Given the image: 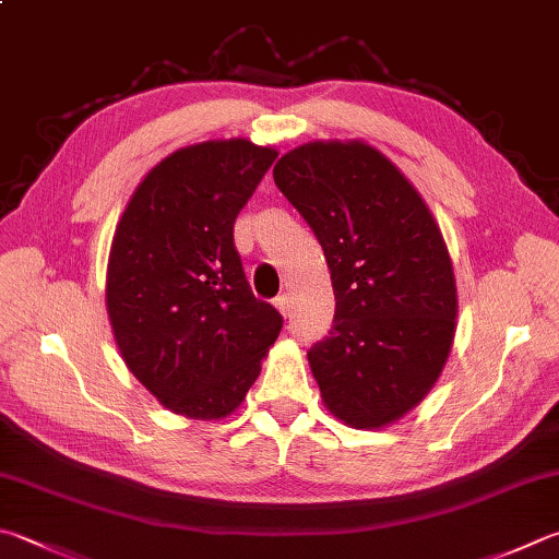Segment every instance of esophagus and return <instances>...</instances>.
<instances>
[{"label": "esophagus", "mask_w": 559, "mask_h": 559, "mask_svg": "<svg viewBox=\"0 0 559 559\" xmlns=\"http://www.w3.org/2000/svg\"><path fill=\"white\" fill-rule=\"evenodd\" d=\"M275 307L280 309L282 316H292V299H289V294H280V297L275 299Z\"/></svg>", "instance_id": "esophagus-1"}]
</instances>
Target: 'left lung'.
<instances>
[{"label": "left lung", "instance_id": "obj_1", "mask_svg": "<svg viewBox=\"0 0 559 559\" xmlns=\"http://www.w3.org/2000/svg\"><path fill=\"white\" fill-rule=\"evenodd\" d=\"M272 175L331 270L333 325L309 350L323 404L353 428L392 424L436 384L455 335V275L436 218L360 141L299 145Z\"/></svg>", "mask_w": 559, "mask_h": 559}]
</instances>
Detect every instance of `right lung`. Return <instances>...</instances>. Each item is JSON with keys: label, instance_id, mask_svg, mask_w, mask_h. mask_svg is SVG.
Segmentation results:
<instances>
[{"label": "right lung", "instance_id": "right-lung-1", "mask_svg": "<svg viewBox=\"0 0 559 559\" xmlns=\"http://www.w3.org/2000/svg\"><path fill=\"white\" fill-rule=\"evenodd\" d=\"M277 151L234 139L175 151L135 187L116 226L107 311L133 377L175 414L236 411L282 331L255 299L234 224Z\"/></svg>", "mask_w": 559, "mask_h": 559}]
</instances>
